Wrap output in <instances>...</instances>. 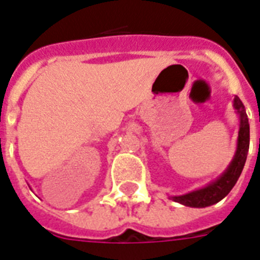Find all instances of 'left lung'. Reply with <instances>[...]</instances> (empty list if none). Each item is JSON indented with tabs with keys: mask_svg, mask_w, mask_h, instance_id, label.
<instances>
[{
	"mask_svg": "<svg viewBox=\"0 0 260 260\" xmlns=\"http://www.w3.org/2000/svg\"><path fill=\"white\" fill-rule=\"evenodd\" d=\"M234 107L241 115V125H239V136H238V148L235 156L229 165L228 171L222 174L217 181L211 182L204 189L191 191L185 196L173 197L176 202L190 206V208H206L210 205H214L224 198L230 193V190L237 184L238 178L241 176L243 167H245L246 158H247L248 147H250V125H248L247 113L245 111V106L239 98L234 99ZM260 147V140H259Z\"/></svg>",
	"mask_w": 260,
	"mask_h": 260,
	"instance_id": "left-lung-1",
	"label": "left lung"
}]
</instances>
